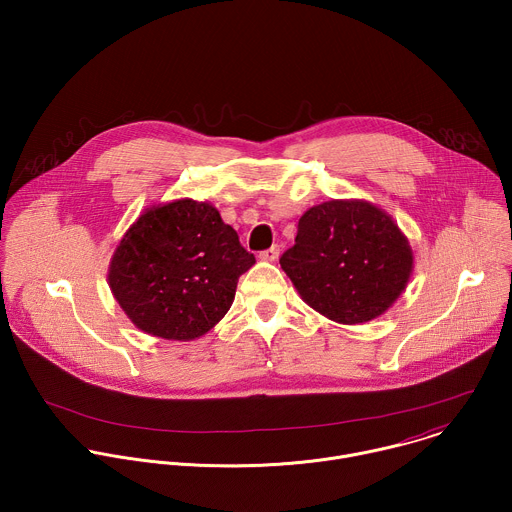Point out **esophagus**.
<instances>
[{
	"instance_id": "1",
	"label": "esophagus",
	"mask_w": 512,
	"mask_h": 512,
	"mask_svg": "<svg viewBox=\"0 0 512 512\" xmlns=\"http://www.w3.org/2000/svg\"><path fill=\"white\" fill-rule=\"evenodd\" d=\"M259 257H261L263 261H275V259L279 257V245H273V247H269V249L261 251V253H259Z\"/></svg>"
}]
</instances>
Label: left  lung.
Masks as SVG:
<instances>
[{
    "instance_id": "1",
    "label": "left lung",
    "mask_w": 512,
    "mask_h": 512,
    "mask_svg": "<svg viewBox=\"0 0 512 512\" xmlns=\"http://www.w3.org/2000/svg\"><path fill=\"white\" fill-rule=\"evenodd\" d=\"M302 300L326 318L362 324L381 316L405 289L413 255L391 216L360 200L310 208L279 257Z\"/></svg>"
}]
</instances>
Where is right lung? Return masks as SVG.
I'll list each match as a JSON object with an SVG mask.
<instances>
[{
  "label": "right lung",
  "instance_id": "right-lung-1",
  "mask_svg": "<svg viewBox=\"0 0 512 512\" xmlns=\"http://www.w3.org/2000/svg\"><path fill=\"white\" fill-rule=\"evenodd\" d=\"M255 255L208 202L143 212L121 239L109 285L129 320L166 340H194L221 320Z\"/></svg>",
  "mask_w": 512,
  "mask_h": 512
}]
</instances>
